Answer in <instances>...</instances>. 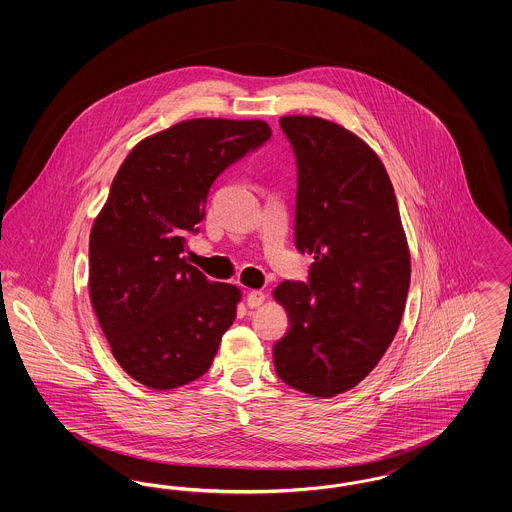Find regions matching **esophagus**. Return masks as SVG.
Listing matches in <instances>:
<instances>
[{"label": "esophagus", "mask_w": 512, "mask_h": 512, "mask_svg": "<svg viewBox=\"0 0 512 512\" xmlns=\"http://www.w3.org/2000/svg\"><path fill=\"white\" fill-rule=\"evenodd\" d=\"M245 301H247V307L255 309V307H259L265 301V292L263 290H251V292L247 293Z\"/></svg>", "instance_id": "1"}]
</instances>
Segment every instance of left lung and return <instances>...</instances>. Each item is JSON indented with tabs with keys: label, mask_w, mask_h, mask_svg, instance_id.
I'll return each mask as SVG.
<instances>
[{
	"label": "left lung",
	"mask_w": 512,
	"mask_h": 512,
	"mask_svg": "<svg viewBox=\"0 0 512 512\" xmlns=\"http://www.w3.org/2000/svg\"><path fill=\"white\" fill-rule=\"evenodd\" d=\"M297 167L295 245L313 253L307 282L274 297L290 315L274 345L282 382L315 397L357 386L378 365L405 311L411 255L390 176L340 124L282 117Z\"/></svg>",
	"instance_id": "8db88e82"
}]
</instances>
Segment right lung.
Instances as JSON below:
<instances>
[{"label": "right lung", "mask_w": 512, "mask_h": 512, "mask_svg": "<svg viewBox=\"0 0 512 512\" xmlns=\"http://www.w3.org/2000/svg\"><path fill=\"white\" fill-rule=\"evenodd\" d=\"M270 134L263 121L178 122L134 147L111 184L90 234V297L113 357L147 388L203 376L236 318L240 290L182 253L213 182Z\"/></svg>", "instance_id": "add662e5"}]
</instances>
